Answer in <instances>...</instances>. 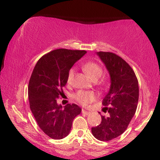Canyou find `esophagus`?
Wrapping results in <instances>:
<instances>
[{
    "label": "esophagus",
    "mask_w": 160,
    "mask_h": 160,
    "mask_svg": "<svg viewBox=\"0 0 160 160\" xmlns=\"http://www.w3.org/2000/svg\"><path fill=\"white\" fill-rule=\"evenodd\" d=\"M82 114H85V115H89V114H91L90 111H85V110H84V109L82 111Z\"/></svg>",
    "instance_id": "1"
}]
</instances>
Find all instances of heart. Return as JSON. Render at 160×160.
<instances>
[{
	"instance_id": "heart-1",
	"label": "heart",
	"mask_w": 160,
	"mask_h": 160,
	"mask_svg": "<svg viewBox=\"0 0 160 160\" xmlns=\"http://www.w3.org/2000/svg\"><path fill=\"white\" fill-rule=\"evenodd\" d=\"M83 70L93 81L98 79L99 78H101L103 74L102 68L98 64L94 62H88L85 63L83 66ZM75 72V71L74 68H72L68 72V76H67V82L68 84H71L72 82ZM75 98L80 104H83V105H87L89 103L95 100L96 95L94 92H92L79 91V92L75 94Z\"/></svg>"
}]
</instances>
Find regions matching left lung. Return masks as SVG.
I'll return each mask as SVG.
<instances>
[{
  "mask_svg": "<svg viewBox=\"0 0 160 160\" xmlns=\"http://www.w3.org/2000/svg\"><path fill=\"white\" fill-rule=\"evenodd\" d=\"M97 55L111 78L110 89L102 101L109 116H101V123L92 128V133L98 140L109 141L127 130L135 114L139 99L138 81L131 67L118 55L109 52H98Z\"/></svg>",
  "mask_w": 160,
  "mask_h": 160,
  "instance_id": "left-lung-1",
  "label": "left lung"
}]
</instances>
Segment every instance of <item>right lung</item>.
Wrapping results in <instances>:
<instances>
[{
  "mask_svg": "<svg viewBox=\"0 0 160 160\" xmlns=\"http://www.w3.org/2000/svg\"><path fill=\"white\" fill-rule=\"evenodd\" d=\"M86 52L55 49L41 57L33 68L28 85L30 108L39 128L52 139L67 137L74 118L82 111L77 104L62 108L56 100L62 96L69 70Z\"/></svg>",
  "mask_w": 160,
  "mask_h": 160,
  "instance_id": "1",
  "label": "right lung"
}]
</instances>
